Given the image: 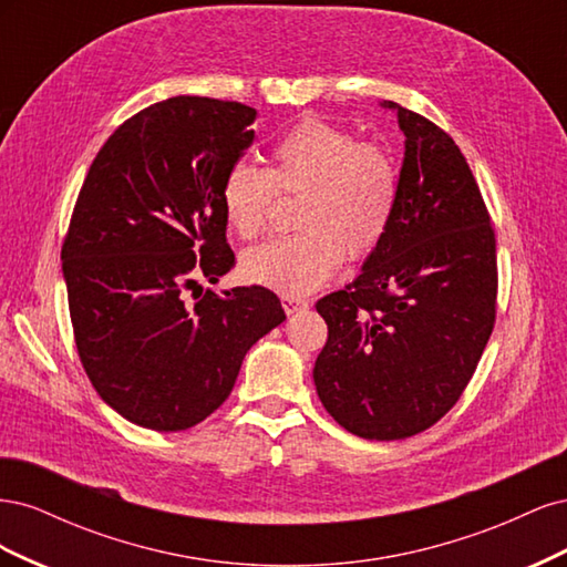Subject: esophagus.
<instances>
[{
	"label": "esophagus",
	"mask_w": 567,
	"mask_h": 567,
	"mask_svg": "<svg viewBox=\"0 0 567 567\" xmlns=\"http://www.w3.org/2000/svg\"><path fill=\"white\" fill-rule=\"evenodd\" d=\"M281 305H284L286 315H296L298 310H305V307H307V302H305V300H300V298H290V296H281Z\"/></svg>",
	"instance_id": "obj_1"
}]
</instances>
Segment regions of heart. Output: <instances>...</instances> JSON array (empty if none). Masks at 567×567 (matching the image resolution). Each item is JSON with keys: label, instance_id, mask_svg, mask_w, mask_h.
Instances as JSON below:
<instances>
[{"label": "heart", "instance_id": "heart-1", "mask_svg": "<svg viewBox=\"0 0 567 567\" xmlns=\"http://www.w3.org/2000/svg\"><path fill=\"white\" fill-rule=\"evenodd\" d=\"M300 194V231L269 238L241 260L244 279L300 298L329 281L346 260H362L385 236L398 208L400 173L392 153L321 117H305L271 148V165L236 163L219 188L229 229L255 238L274 192Z\"/></svg>", "mask_w": 567, "mask_h": 567}]
</instances>
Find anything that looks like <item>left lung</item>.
Here are the masks:
<instances>
[{"label":"left lung","mask_w":567,"mask_h":567,"mask_svg":"<svg viewBox=\"0 0 567 567\" xmlns=\"http://www.w3.org/2000/svg\"><path fill=\"white\" fill-rule=\"evenodd\" d=\"M398 111L400 194L359 277L317 302L329 340L315 362L326 411L364 440H404L458 402L494 329L496 241L452 136Z\"/></svg>","instance_id":"1"}]
</instances>
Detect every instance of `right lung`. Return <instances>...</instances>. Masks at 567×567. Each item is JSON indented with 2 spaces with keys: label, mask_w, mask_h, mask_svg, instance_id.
I'll return each instance as SVG.
<instances>
[{
  "label": "right lung",
  "mask_w": 567,
  "mask_h": 567,
  "mask_svg": "<svg viewBox=\"0 0 567 567\" xmlns=\"http://www.w3.org/2000/svg\"><path fill=\"white\" fill-rule=\"evenodd\" d=\"M255 115L238 101L165 99L109 136L80 188L61 248L78 354L101 400L148 431L208 419L286 319L262 286H198L234 267L219 188Z\"/></svg>",
  "instance_id": "obj_1"
}]
</instances>
